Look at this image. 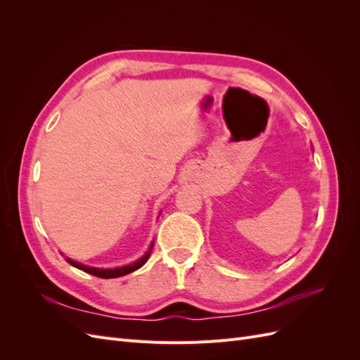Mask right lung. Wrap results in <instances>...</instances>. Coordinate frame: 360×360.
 Segmentation results:
<instances>
[{
    "instance_id": "add662e5",
    "label": "right lung",
    "mask_w": 360,
    "mask_h": 360,
    "mask_svg": "<svg viewBox=\"0 0 360 360\" xmlns=\"http://www.w3.org/2000/svg\"><path fill=\"white\" fill-rule=\"evenodd\" d=\"M151 249H153V243L150 245V249L147 250V252H146L143 257H141L139 259H136L135 263H132V264H127V266H123V267H115V269H99V267H90V266H85V264L78 263V261H73V259H70V258H66V259H68V263H70L73 267L79 269V270H84V271H86V274L94 275V276H97V278L111 279V278H120V276H124V275H127V274H132V271L138 270L139 267H143V266L147 263V259H148V257H150Z\"/></svg>"
}]
</instances>
